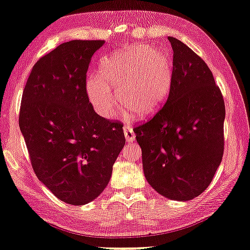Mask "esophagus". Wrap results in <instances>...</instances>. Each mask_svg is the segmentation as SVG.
I'll list each match as a JSON object with an SVG mask.
<instances>
[{
  "label": "esophagus",
  "instance_id": "1",
  "mask_svg": "<svg viewBox=\"0 0 250 250\" xmlns=\"http://www.w3.org/2000/svg\"><path fill=\"white\" fill-rule=\"evenodd\" d=\"M124 130H125V139L128 140L129 143H132V141L135 140V138H136V133L133 132V130H132L131 126H130L129 125H125L124 126Z\"/></svg>",
  "mask_w": 250,
  "mask_h": 250
}]
</instances>
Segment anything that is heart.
<instances>
[{
    "label": "heart",
    "mask_w": 250,
    "mask_h": 250,
    "mask_svg": "<svg viewBox=\"0 0 250 250\" xmlns=\"http://www.w3.org/2000/svg\"><path fill=\"white\" fill-rule=\"evenodd\" d=\"M99 72L100 75L89 76L86 82L88 100L96 113L112 118L122 102L139 117H148L168 95L173 58L164 49L136 44L104 58Z\"/></svg>",
    "instance_id": "heart-1"
}]
</instances>
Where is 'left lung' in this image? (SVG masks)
Segmentation results:
<instances>
[{
    "instance_id": "left-lung-1",
    "label": "left lung",
    "mask_w": 250,
    "mask_h": 250,
    "mask_svg": "<svg viewBox=\"0 0 250 250\" xmlns=\"http://www.w3.org/2000/svg\"><path fill=\"white\" fill-rule=\"evenodd\" d=\"M173 48V80L167 101L133 128L148 183L159 194L188 201L206 191L225 149L222 93L206 62L180 40Z\"/></svg>"
}]
</instances>
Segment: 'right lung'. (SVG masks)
<instances>
[{"instance_id": "right-lung-1", "label": "right lung", "mask_w": 250, "mask_h": 250, "mask_svg": "<svg viewBox=\"0 0 250 250\" xmlns=\"http://www.w3.org/2000/svg\"><path fill=\"white\" fill-rule=\"evenodd\" d=\"M104 40H72L33 65L19 125L32 168L53 194L73 206L91 202L109 183L125 138L118 120L89 102L86 73Z\"/></svg>"}]
</instances>
